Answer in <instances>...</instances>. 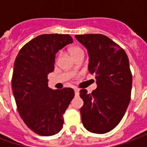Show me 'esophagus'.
Instances as JSON below:
<instances>
[{
	"label": "esophagus",
	"mask_w": 147,
	"mask_h": 147,
	"mask_svg": "<svg viewBox=\"0 0 147 147\" xmlns=\"http://www.w3.org/2000/svg\"><path fill=\"white\" fill-rule=\"evenodd\" d=\"M74 92H75V95H76V96H78V95H79V89L74 88Z\"/></svg>",
	"instance_id": "esophagus-1"
}]
</instances>
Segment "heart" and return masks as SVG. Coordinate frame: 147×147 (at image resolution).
<instances>
[{
    "label": "heart",
    "instance_id": "1",
    "mask_svg": "<svg viewBox=\"0 0 147 147\" xmlns=\"http://www.w3.org/2000/svg\"><path fill=\"white\" fill-rule=\"evenodd\" d=\"M69 52H70V55L72 56L73 57L75 58L77 57V56L81 55V54H84V51L82 49H80L78 47H70V50H69ZM74 69H76V67H74Z\"/></svg>",
    "mask_w": 147,
    "mask_h": 147
}]
</instances>
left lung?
<instances>
[{
	"label": "left lung",
	"mask_w": 147,
	"mask_h": 147,
	"mask_svg": "<svg viewBox=\"0 0 147 147\" xmlns=\"http://www.w3.org/2000/svg\"><path fill=\"white\" fill-rule=\"evenodd\" d=\"M87 50L88 70L95 75L97 87L91 94L80 90L84 100L82 123L88 131L103 134L119 124L124 116L132 89L129 59L124 50L103 34L76 35Z\"/></svg>",
	"instance_id": "obj_1"
}]
</instances>
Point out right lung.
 I'll return each instance as SVG.
<instances>
[{
    "mask_svg": "<svg viewBox=\"0 0 147 147\" xmlns=\"http://www.w3.org/2000/svg\"><path fill=\"white\" fill-rule=\"evenodd\" d=\"M69 34H42L26 44L13 65L11 86L20 117L40 136H52L63 128V115L74 96L72 88H49L47 75L54 70L56 53L72 44Z\"/></svg>",
    "mask_w": 147,
    "mask_h": 147,
    "instance_id": "right-lung-1",
    "label": "right lung"
}]
</instances>
